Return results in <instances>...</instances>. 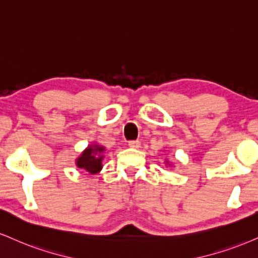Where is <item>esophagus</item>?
I'll use <instances>...</instances> for the list:
<instances>
[{
    "label": "esophagus",
    "instance_id": "obj_1",
    "mask_svg": "<svg viewBox=\"0 0 258 258\" xmlns=\"http://www.w3.org/2000/svg\"><path fill=\"white\" fill-rule=\"evenodd\" d=\"M128 147L133 148V149H138L141 147V142L139 141H130L128 142Z\"/></svg>",
    "mask_w": 258,
    "mask_h": 258
}]
</instances>
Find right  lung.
<instances>
[{
    "label": "right lung",
    "instance_id": "1",
    "mask_svg": "<svg viewBox=\"0 0 258 258\" xmlns=\"http://www.w3.org/2000/svg\"><path fill=\"white\" fill-rule=\"evenodd\" d=\"M104 148L99 145H90L85 151L82 154V156L77 160V166L79 168L85 169L90 174H95L102 168V154H103Z\"/></svg>",
    "mask_w": 258,
    "mask_h": 258
}]
</instances>
